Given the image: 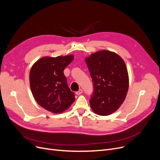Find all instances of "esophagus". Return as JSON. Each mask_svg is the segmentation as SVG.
I'll return each instance as SVG.
<instances>
[{"label": "esophagus", "instance_id": "obj_1", "mask_svg": "<svg viewBox=\"0 0 160 160\" xmlns=\"http://www.w3.org/2000/svg\"><path fill=\"white\" fill-rule=\"evenodd\" d=\"M82 92H83V90L80 89H79V90H78V92H76V95H80Z\"/></svg>", "mask_w": 160, "mask_h": 160}]
</instances>
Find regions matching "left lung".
Instances as JSON below:
<instances>
[{"label": "left lung", "mask_w": 160, "mask_h": 160, "mask_svg": "<svg viewBox=\"0 0 160 160\" xmlns=\"http://www.w3.org/2000/svg\"><path fill=\"white\" fill-rule=\"evenodd\" d=\"M86 62L93 83L90 106L97 114L110 115L122 105L128 91L126 64L118 55L107 50L92 54Z\"/></svg>", "instance_id": "8db88e82"}]
</instances>
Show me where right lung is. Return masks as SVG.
I'll return each mask as SVG.
<instances>
[{
  "label": "right lung",
  "mask_w": 160,
  "mask_h": 160,
  "mask_svg": "<svg viewBox=\"0 0 160 160\" xmlns=\"http://www.w3.org/2000/svg\"><path fill=\"white\" fill-rule=\"evenodd\" d=\"M74 59L71 55L38 60L30 71V87L40 106L53 113H61L75 100L74 92L67 85L64 69Z\"/></svg>",
  "instance_id": "obj_1"
}]
</instances>
